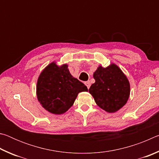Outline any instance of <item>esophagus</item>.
Returning a JSON list of instances; mask_svg holds the SVG:
<instances>
[{
    "mask_svg": "<svg viewBox=\"0 0 159 159\" xmlns=\"http://www.w3.org/2000/svg\"><path fill=\"white\" fill-rule=\"evenodd\" d=\"M85 84L86 86H87V88H88V89H89L90 87V81H86V82H85Z\"/></svg>",
    "mask_w": 159,
    "mask_h": 159,
    "instance_id": "obj_1",
    "label": "esophagus"
}]
</instances>
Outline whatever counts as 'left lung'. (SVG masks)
Listing matches in <instances>:
<instances>
[{"instance_id": "8db88e82", "label": "left lung", "mask_w": 159, "mask_h": 159, "mask_svg": "<svg viewBox=\"0 0 159 159\" xmlns=\"http://www.w3.org/2000/svg\"><path fill=\"white\" fill-rule=\"evenodd\" d=\"M95 83L89 93L96 104L109 113H114L125 105L130 96V83L125 75L114 64L104 68L99 66L93 74Z\"/></svg>"}]
</instances>
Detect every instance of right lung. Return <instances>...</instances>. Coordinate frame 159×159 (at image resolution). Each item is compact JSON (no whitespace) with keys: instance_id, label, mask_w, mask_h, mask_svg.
Here are the masks:
<instances>
[{"instance_id":"obj_1","label":"right lung","mask_w":159,"mask_h":159,"mask_svg":"<svg viewBox=\"0 0 159 159\" xmlns=\"http://www.w3.org/2000/svg\"><path fill=\"white\" fill-rule=\"evenodd\" d=\"M88 91L82 82L71 76L67 64L50 63L40 74L36 86L38 100L54 114H62L73 105L80 92Z\"/></svg>"}]
</instances>
